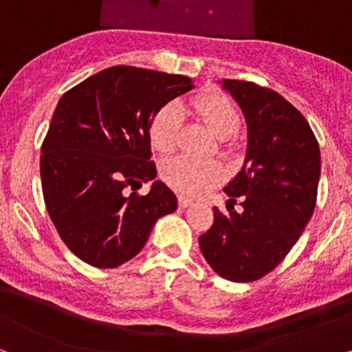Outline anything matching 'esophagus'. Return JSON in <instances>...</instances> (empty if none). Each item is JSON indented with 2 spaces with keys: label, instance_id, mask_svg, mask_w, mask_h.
<instances>
[{
  "label": "esophagus",
  "instance_id": "34e87169",
  "mask_svg": "<svg viewBox=\"0 0 352 352\" xmlns=\"http://www.w3.org/2000/svg\"><path fill=\"white\" fill-rule=\"evenodd\" d=\"M191 204H193V201H191V199H188V198H185V196H180V198H179V206H180V208H188V206H191Z\"/></svg>",
  "mask_w": 352,
  "mask_h": 352
}]
</instances>
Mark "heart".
<instances>
[{"label": "heart", "instance_id": "obj_1", "mask_svg": "<svg viewBox=\"0 0 352 352\" xmlns=\"http://www.w3.org/2000/svg\"><path fill=\"white\" fill-rule=\"evenodd\" d=\"M190 109L195 117L219 140H227L240 130L241 116L236 106L222 93H203L191 101ZM182 127V111L177 104H166L154 114L149 125V142L154 151L170 154L177 148ZM222 168L210 161H195L177 157L162 166V179L182 195H201L222 180Z\"/></svg>", "mask_w": 352, "mask_h": 352}]
</instances>
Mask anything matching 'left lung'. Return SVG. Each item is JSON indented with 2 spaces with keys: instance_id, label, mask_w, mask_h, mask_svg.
Wrapping results in <instances>:
<instances>
[{
  "instance_id": "1",
  "label": "left lung",
  "mask_w": 352,
  "mask_h": 352,
  "mask_svg": "<svg viewBox=\"0 0 352 352\" xmlns=\"http://www.w3.org/2000/svg\"><path fill=\"white\" fill-rule=\"evenodd\" d=\"M245 116L248 144L241 170L223 191L228 214L199 236L204 259L225 280H259L288 254L312 217L320 149L301 112L277 91L243 80L220 82ZM242 196V210L232 209Z\"/></svg>"
}]
</instances>
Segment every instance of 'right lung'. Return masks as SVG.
I'll list each match as a JSON object with an SVG mask.
<instances>
[{
  "label": "right lung",
  "mask_w": 352,
  "mask_h": 352,
  "mask_svg": "<svg viewBox=\"0 0 352 352\" xmlns=\"http://www.w3.org/2000/svg\"><path fill=\"white\" fill-rule=\"evenodd\" d=\"M185 75L114 65L72 90L56 106L41 144L40 175L46 209L78 259L114 269L146 245L154 223L177 210V196L156 179L149 125L173 98L193 90Z\"/></svg>",
  "instance_id": "obj_1"
}]
</instances>
